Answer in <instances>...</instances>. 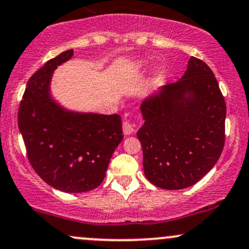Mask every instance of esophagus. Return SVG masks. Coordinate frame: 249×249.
<instances>
[{
	"label": "esophagus",
	"instance_id": "1",
	"mask_svg": "<svg viewBox=\"0 0 249 249\" xmlns=\"http://www.w3.org/2000/svg\"><path fill=\"white\" fill-rule=\"evenodd\" d=\"M123 131H124V134H126V136L133 133L134 128H133V125L131 124L130 121H125L124 123H123Z\"/></svg>",
	"mask_w": 249,
	"mask_h": 249
}]
</instances>
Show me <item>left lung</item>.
Returning a JSON list of instances; mask_svg holds the SVG:
<instances>
[{"label": "left lung", "instance_id": "1", "mask_svg": "<svg viewBox=\"0 0 249 249\" xmlns=\"http://www.w3.org/2000/svg\"><path fill=\"white\" fill-rule=\"evenodd\" d=\"M137 132L144 174L154 186L182 190L204 178L225 144L226 104L205 62L191 57L180 79L153 91L141 105Z\"/></svg>", "mask_w": 249, "mask_h": 249}]
</instances>
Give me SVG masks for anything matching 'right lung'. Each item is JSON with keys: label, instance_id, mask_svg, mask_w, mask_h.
Instances as JSON below:
<instances>
[{"label": "right lung", "instance_id": "add662e5", "mask_svg": "<svg viewBox=\"0 0 249 249\" xmlns=\"http://www.w3.org/2000/svg\"><path fill=\"white\" fill-rule=\"evenodd\" d=\"M67 50L30 77L18 108V128L36 173L56 190L83 193L102 184L124 138L119 115L81 112L51 93L55 70L72 58Z\"/></svg>", "mask_w": 249, "mask_h": 249}]
</instances>
